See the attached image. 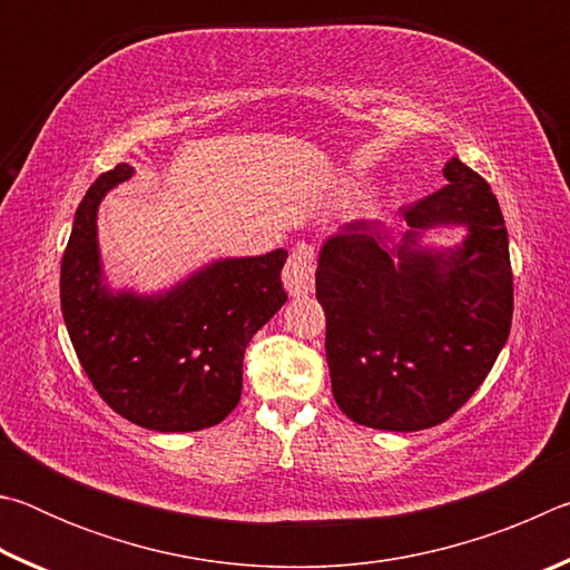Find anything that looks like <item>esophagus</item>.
Here are the masks:
<instances>
[{
	"label": "esophagus",
	"mask_w": 570,
	"mask_h": 570,
	"mask_svg": "<svg viewBox=\"0 0 570 570\" xmlns=\"http://www.w3.org/2000/svg\"><path fill=\"white\" fill-rule=\"evenodd\" d=\"M284 286L288 296H306L314 288V248L298 244L284 266Z\"/></svg>",
	"instance_id": "1"
}]
</instances>
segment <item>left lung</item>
Returning <instances> with one entry per match:
<instances>
[{"mask_svg":"<svg viewBox=\"0 0 570 570\" xmlns=\"http://www.w3.org/2000/svg\"><path fill=\"white\" fill-rule=\"evenodd\" d=\"M442 176L445 188L402 208L407 230L394 248H382L377 226L356 220L320 250L316 298L334 400L374 430L445 422L493 370L513 322L498 198L458 158ZM438 227H465L466 238L458 247L422 245Z\"/></svg>","mask_w":570,"mask_h":570,"instance_id":"1","label":"left lung"}]
</instances>
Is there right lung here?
<instances>
[{
	"instance_id": "obj_1",
	"label": "right lung",
	"mask_w": 570,
	"mask_h": 570,
	"mask_svg": "<svg viewBox=\"0 0 570 570\" xmlns=\"http://www.w3.org/2000/svg\"><path fill=\"white\" fill-rule=\"evenodd\" d=\"M120 163L77 206L60 272V302L85 374L132 424L196 432L226 420L244 387V352L284 306L286 250L218 258L158 294L112 288L102 272L98 208L132 178Z\"/></svg>"
}]
</instances>
